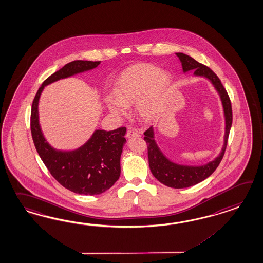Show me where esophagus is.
Returning a JSON list of instances; mask_svg holds the SVG:
<instances>
[{
	"label": "esophagus",
	"mask_w": 263,
	"mask_h": 263,
	"mask_svg": "<svg viewBox=\"0 0 263 263\" xmlns=\"http://www.w3.org/2000/svg\"><path fill=\"white\" fill-rule=\"evenodd\" d=\"M139 133L138 132H135V130H132V129H129L128 130V133H127V138H134V137H139Z\"/></svg>",
	"instance_id": "34e87169"
}]
</instances>
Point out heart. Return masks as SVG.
<instances>
[{
	"instance_id": "1",
	"label": "heart",
	"mask_w": 263,
	"mask_h": 263,
	"mask_svg": "<svg viewBox=\"0 0 263 263\" xmlns=\"http://www.w3.org/2000/svg\"><path fill=\"white\" fill-rule=\"evenodd\" d=\"M172 83L168 71L149 63L133 64L117 77L114 95L104 98L105 107L111 116L123 118L135 104V116L141 122H153L165 106Z\"/></svg>"
}]
</instances>
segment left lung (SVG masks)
Masks as SVG:
<instances>
[{
  "mask_svg": "<svg viewBox=\"0 0 263 263\" xmlns=\"http://www.w3.org/2000/svg\"><path fill=\"white\" fill-rule=\"evenodd\" d=\"M176 55L182 63L183 73L193 71L194 77L203 78L211 82L220 97L224 117L223 145L220 153L213 160L202 165H183L173 162L171 159L167 158L159 147L158 144L155 140V133L153 127H151L147 132L144 133V139L147 145L148 164L153 176L160 183L168 187L185 189L205 180L213 173L218 165H220V161L226 152L228 135L232 126V108L224 87L221 84L220 79L210 68L202 65L200 62L196 61L193 58L183 53H176Z\"/></svg>",
  "mask_w": 263,
  "mask_h": 263,
  "instance_id": "8db88e82",
  "label": "left lung"
}]
</instances>
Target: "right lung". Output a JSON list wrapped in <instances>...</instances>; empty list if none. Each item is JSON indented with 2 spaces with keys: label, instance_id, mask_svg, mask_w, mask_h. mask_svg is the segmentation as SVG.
Returning <instances> with one entry per match:
<instances>
[{
  "label": "right lung",
  "instance_id": "obj_1",
  "mask_svg": "<svg viewBox=\"0 0 263 263\" xmlns=\"http://www.w3.org/2000/svg\"><path fill=\"white\" fill-rule=\"evenodd\" d=\"M100 61H74L43 81L31 110V133L40 157L52 176L65 189L78 194L98 195L110 189L120 176V158L126 144V128L106 132L96 129L81 147L71 151L57 149L43 135L40 124L39 103L46 86L85 73Z\"/></svg>",
  "mask_w": 263,
  "mask_h": 263
}]
</instances>
